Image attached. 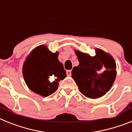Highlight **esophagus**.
<instances>
[{
  "label": "esophagus",
  "mask_w": 132,
  "mask_h": 132,
  "mask_svg": "<svg viewBox=\"0 0 132 132\" xmlns=\"http://www.w3.org/2000/svg\"><path fill=\"white\" fill-rule=\"evenodd\" d=\"M67 76H71V70H67Z\"/></svg>",
  "instance_id": "obj_1"
}]
</instances>
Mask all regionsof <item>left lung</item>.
<instances>
[{"label": "left lung", "instance_id": "1", "mask_svg": "<svg viewBox=\"0 0 132 132\" xmlns=\"http://www.w3.org/2000/svg\"><path fill=\"white\" fill-rule=\"evenodd\" d=\"M94 57L76 51L79 65L73 67L71 77L80 93L90 98L106 94L112 86L116 76V65L111 55L96 49Z\"/></svg>", "mask_w": 132, "mask_h": 132}]
</instances>
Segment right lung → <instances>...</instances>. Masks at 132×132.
Here are the masks:
<instances>
[{"mask_svg":"<svg viewBox=\"0 0 132 132\" xmlns=\"http://www.w3.org/2000/svg\"><path fill=\"white\" fill-rule=\"evenodd\" d=\"M23 75L30 90L44 97L57 90L59 80L66 77L63 65L58 60V53H52L45 45L36 47L27 57Z\"/></svg>","mask_w":132,"mask_h":132,"instance_id":"add662e5","label":"right lung"}]
</instances>
